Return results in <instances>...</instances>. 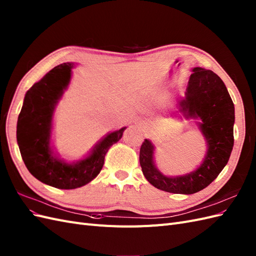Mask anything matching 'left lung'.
Masks as SVG:
<instances>
[{"instance_id": "8db88e82", "label": "left lung", "mask_w": 256, "mask_h": 256, "mask_svg": "<svg viewBox=\"0 0 256 256\" xmlns=\"http://www.w3.org/2000/svg\"><path fill=\"white\" fill-rule=\"evenodd\" d=\"M184 98H178V108L185 118L200 120L196 125L202 134L206 152L202 162L188 174L168 176L154 162L155 145L145 139L140 150V164L148 181L172 194H194L216 178L228 162L234 146V106L223 80L211 70L192 68Z\"/></svg>"}]
</instances>
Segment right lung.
I'll use <instances>...</instances> for the list:
<instances>
[{
  "label": "right lung",
  "instance_id": "1",
  "mask_svg": "<svg viewBox=\"0 0 256 256\" xmlns=\"http://www.w3.org/2000/svg\"><path fill=\"white\" fill-rule=\"evenodd\" d=\"M72 62L54 68L26 92L17 122V143L24 162L38 181L60 190L86 185L100 174L108 148L127 127L108 134L82 160L66 162L52 148V117L72 78Z\"/></svg>",
  "mask_w": 256,
  "mask_h": 256
}]
</instances>
